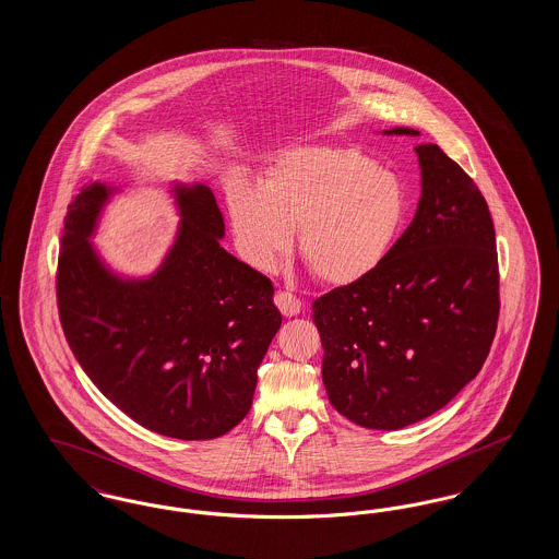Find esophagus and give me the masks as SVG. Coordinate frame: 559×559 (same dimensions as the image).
Masks as SVG:
<instances>
[{
  "label": "esophagus",
  "instance_id": "1",
  "mask_svg": "<svg viewBox=\"0 0 559 559\" xmlns=\"http://www.w3.org/2000/svg\"><path fill=\"white\" fill-rule=\"evenodd\" d=\"M276 308L283 312V317H297L301 312V301L289 292H278L274 295Z\"/></svg>",
  "mask_w": 559,
  "mask_h": 559
}]
</instances>
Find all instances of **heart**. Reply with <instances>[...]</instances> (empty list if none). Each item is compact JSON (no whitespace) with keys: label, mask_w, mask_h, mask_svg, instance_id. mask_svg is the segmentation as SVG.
Here are the masks:
<instances>
[{"label":"heart","mask_w":559,"mask_h":559,"mask_svg":"<svg viewBox=\"0 0 559 559\" xmlns=\"http://www.w3.org/2000/svg\"><path fill=\"white\" fill-rule=\"evenodd\" d=\"M399 178L347 146L295 148L274 160L262 188L235 185L228 213L240 258L270 270L292 247L329 285H352L385 258L404 219Z\"/></svg>","instance_id":"b5f03b06"}]
</instances>
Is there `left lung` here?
Returning <instances> with one entry per match:
<instances>
[{"mask_svg": "<svg viewBox=\"0 0 559 559\" xmlns=\"http://www.w3.org/2000/svg\"><path fill=\"white\" fill-rule=\"evenodd\" d=\"M415 151L421 199L404 235L371 274L312 304L329 402L369 429H400L447 406L478 374L499 320L486 199L438 144Z\"/></svg>", "mask_w": 559, "mask_h": 559, "instance_id": "8db88e82", "label": "left lung"}]
</instances>
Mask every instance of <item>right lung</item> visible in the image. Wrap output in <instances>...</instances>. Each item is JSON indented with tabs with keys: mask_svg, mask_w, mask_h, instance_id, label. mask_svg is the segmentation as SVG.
I'll list each match as a JSON object with an SVG mask.
<instances>
[{
	"mask_svg": "<svg viewBox=\"0 0 559 559\" xmlns=\"http://www.w3.org/2000/svg\"><path fill=\"white\" fill-rule=\"evenodd\" d=\"M115 188L83 187L60 240L64 337L94 385L130 419L178 440H212L251 408L258 367L281 329L274 287L230 255L212 188L174 187L178 235L146 278L117 276L92 247Z\"/></svg>",
	"mask_w": 559,
	"mask_h": 559,
	"instance_id": "right-lung-1",
	"label": "right lung"
}]
</instances>
